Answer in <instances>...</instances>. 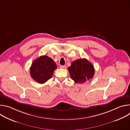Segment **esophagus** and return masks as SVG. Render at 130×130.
<instances>
[{
	"label": "esophagus",
	"instance_id": "esophagus-1",
	"mask_svg": "<svg viewBox=\"0 0 130 130\" xmlns=\"http://www.w3.org/2000/svg\"><path fill=\"white\" fill-rule=\"evenodd\" d=\"M60 67L61 68H63V69H66V66H65V65H61L60 66Z\"/></svg>",
	"mask_w": 130,
	"mask_h": 130
}]
</instances>
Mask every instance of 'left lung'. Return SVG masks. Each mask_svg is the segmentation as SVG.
<instances>
[{"label": "left lung", "instance_id": "1", "mask_svg": "<svg viewBox=\"0 0 130 130\" xmlns=\"http://www.w3.org/2000/svg\"><path fill=\"white\" fill-rule=\"evenodd\" d=\"M71 78L77 83H83L94 77V66L85 59H78L73 61L68 68Z\"/></svg>", "mask_w": 130, "mask_h": 130}]
</instances>
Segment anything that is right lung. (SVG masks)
Returning a JSON list of instances; mask_svg holds the SVG:
<instances>
[{"label": "right lung", "instance_id": "1", "mask_svg": "<svg viewBox=\"0 0 130 130\" xmlns=\"http://www.w3.org/2000/svg\"><path fill=\"white\" fill-rule=\"evenodd\" d=\"M57 66L53 60L46 55L34 60L30 67V76L36 82L43 84L50 79Z\"/></svg>", "mask_w": 130, "mask_h": 130}]
</instances>
